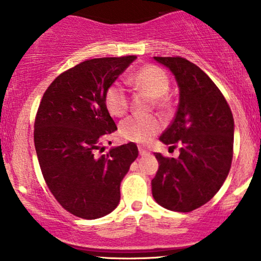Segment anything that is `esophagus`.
Returning a JSON list of instances; mask_svg holds the SVG:
<instances>
[{"instance_id": "34e87169", "label": "esophagus", "mask_w": 261, "mask_h": 261, "mask_svg": "<svg viewBox=\"0 0 261 261\" xmlns=\"http://www.w3.org/2000/svg\"><path fill=\"white\" fill-rule=\"evenodd\" d=\"M139 152H140V154H141V155H146V154H148V153H149V152L147 151V149H146L145 147H141V146L139 147Z\"/></svg>"}]
</instances>
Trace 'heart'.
Wrapping results in <instances>:
<instances>
[{"label":"heart","mask_w":261,"mask_h":261,"mask_svg":"<svg viewBox=\"0 0 261 261\" xmlns=\"http://www.w3.org/2000/svg\"><path fill=\"white\" fill-rule=\"evenodd\" d=\"M130 83L135 88L153 98L157 106H166L164 95L169 91L170 82L168 74L157 66L148 65L140 68L133 74ZM107 109L114 116H121L128 108L127 91L120 82H114L108 87L106 95ZM162 130V121L155 116L131 115L120 122L119 133L122 139L137 143L148 142L155 134Z\"/></svg>","instance_id":"obj_1"}]
</instances>
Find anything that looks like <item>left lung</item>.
I'll return each instance as SVG.
<instances>
[{
    "label": "left lung",
    "mask_w": 261,
    "mask_h": 261,
    "mask_svg": "<svg viewBox=\"0 0 261 261\" xmlns=\"http://www.w3.org/2000/svg\"><path fill=\"white\" fill-rule=\"evenodd\" d=\"M172 72L179 88L175 118L161 135L178 158L154 153L158 170L152 195L158 205L190 212L210 201L229 173L234 120L226 99L200 67L182 58H153Z\"/></svg>",
    "instance_id": "8db88e82"
}]
</instances>
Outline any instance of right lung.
Here are the masks:
<instances>
[{
    "mask_svg": "<svg viewBox=\"0 0 261 261\" xmlns=\"http://www.w3.org/2000/svg\"><path fill=\"white\" fill-rule=\"evenodd\" d=\"M136 56L87 60L54 80L39 106L34 143L45 181L74 216L95 220L120 202V184L139 155L134 142L106 154L101 141L118 130L104 95Z\"/></svg>",
    "mask_w": 261,
    "mask_h": 261,
    "instance_id": "right-lung-1",
    "label": "right lung"
}]
</instances>
